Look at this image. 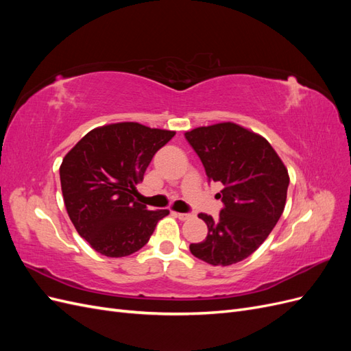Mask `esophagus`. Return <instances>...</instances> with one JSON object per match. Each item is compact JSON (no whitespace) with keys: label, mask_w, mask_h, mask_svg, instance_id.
I'll return each instance as SVG.
<instances>
[{"label":"esophagus","mask_w":351,"mask_h":351,"mask_svg":"<svg viewBox=\"0 0 351 351\" xmlns=\"http://www.w3.org/2000/svg\"><path fill=\"white\" fill-rule=\"evenodd\" d=\"M173 214H174L178 219H182V221H186V219L192 218V215H190V214H183V212H173Z\"/></svg>","instance_id":"obj_1"}]
</instances>
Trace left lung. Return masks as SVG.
Returning a JSON list of instances; mask_svg holds the SVG:
<instances>
[{
	"label": "left lung",
	"mask_w": 351,
	"mask_h": 351,
	"mask_svg": "<svg viewBox=\"0 0 351 351\" xmlns=\"http://www.w3.org/2000/svg\"><path fill=\"white\" fill-rule=\"evenodd\" d=\"M184 136L209 182L224 186L218 219L199 214L208 236L190 244V252L214 267H228L250 256L278 222L289 171L267 139L234 123L197 127Z\"/></svg>",
	"instance_id": "left-lung-1"
}]
</instances>
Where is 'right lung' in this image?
Returning a JSON list of instances; mask_svg holds the SVG:
<instances>
[{
  "label": "right lung",
  "instance_id": "1",
  "mask_svg": "<svg viewBox=\"0 0 351 351\" xmlns=\"http://www.w3.org/2000/svg\"><path fill=\"white\" fill-rule=\"evenodd\" d=\"M176 132L139 123L93 129L62 159L60 180L67 214L82 239L108 258H123L149 241L168 209L134 200L154 155Z\"/></svg>",
  "mask_w": 351,
  "mask_h": 351
}]
</instances>
